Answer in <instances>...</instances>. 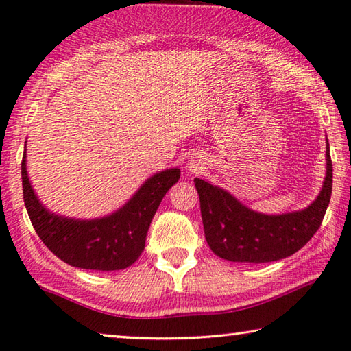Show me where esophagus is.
<instances>
[{"instance_id":"34e87169","label":"esophagus","mask_w":351,"mask_h":351,"mask_svg":"<svg viewBox=\"0 0 351 351\" xmlns=\"http://www.w3.org/2000/svg\"><path fill=\"white\" fill-rule=\"evenodd\" d=\"M202 165H203V163L199 160H189L188 162V169L191 171V173H197L198 169H202Z\"/></svg>"}]
</instances>
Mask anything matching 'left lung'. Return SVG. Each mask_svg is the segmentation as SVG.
I'll return each instance as SVG.
<instances>
[{"instance_id":"8db88e82","label":"left lung","mask_w":351,"mask_h":351,"mask_svg":"<svg viewBox=\"0 0 351 351\" xmlns=\"http://www.w3.org/2000/svg\"><path fill=\"white\" fill-rule=\"evenodd\" d=\"M326 177L315 202L306 209L265 215L236 199L230 192L194 178L199 195L204 236L210 250L230 262L280 261L304 247L317 233L332 195L330 148H326Z\"/></svg>"}]
</instances>
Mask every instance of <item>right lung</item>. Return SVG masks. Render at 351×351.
Masks as SVG:
<instances>
[{"instance_id": "right-lung-1", "label": "right lung", "mask_w": 351, "mask_h": 351, "mask_svg": "<svg viewBox=\"0 0 351 351\" xmlns=\"http://www.w3.org/2000/svg\"><path fill=\"white\" fill-rule=\"evenodd\" d=\"M21 176L25 209L34 230L59 259L75 268L117 271L130 267L144 252L152 219L162 198L180 178V169L156 173L123 207L94 219L57 215L40 203L28 178L25 149Z\"/></svg>"}]
</instances>
